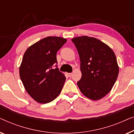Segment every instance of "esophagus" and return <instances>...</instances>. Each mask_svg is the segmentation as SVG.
Wrapping results in <instances>:
<instances>
[{"mask_svg": "<svg viewBox=\"0 0 134 134\" xmlns=\"http://www.w3.org/2000/svg\"><path fill=\"white\" fill-rule=\"evenodd\" d=\"M67 75H68V76H69V77H71V75H72V73H67Z\"/></svg>", "mask_w": 134, "mask_h": 134, "instance_id": "34e87169", "label": "esophagus"}]
</instances>
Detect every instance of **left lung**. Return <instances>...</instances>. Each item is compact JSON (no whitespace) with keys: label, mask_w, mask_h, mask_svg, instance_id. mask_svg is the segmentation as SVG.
<instances>
[{"label":"left lung","mask_w":134,"mask_h":134,"mask_svg":"<svg viewBox=\"0 0 134 134\" xmlns=\"http://www.w3.org/2000/svg\"><path fill=\"white\" fill-rule=\"evenodd\" d=\"M78 51L82 73L77 84L86 97L98 100L110 91L117 79L119 67L114 52L95 37L87 36L71 39Z\"/></svg>","instance_id":"obj_1"}]
</instances>
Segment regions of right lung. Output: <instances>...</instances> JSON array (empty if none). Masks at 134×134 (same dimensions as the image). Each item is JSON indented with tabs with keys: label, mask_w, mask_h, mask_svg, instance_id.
<instances>
[{
	"label": "right lung",
	"mask_w": 134,
	"mask_h": 134,
	"mask_svg": "<svg viewBox=\"0 0 134 134\" xmlns=\"http://www.w3.org/2000/svg\"><path fill=\"white\" fill-rule=\"evenodd\" d=\"M66 42L63 37L48 36L24 53L20 77L28 93L37 102L50 103L61 93L66 78L57 68L56 53Z\"/></svg>",
	"instance_id": "obj_1"
}]
</instances>
